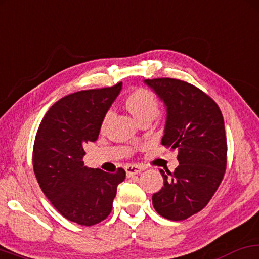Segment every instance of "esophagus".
<instances>
[{
	"label": "esophagus",
	"mask_w": 259,
	"mask_h": 259,
	"mask_svg": "<svg viewBox=\"0 0 259 259\" xmlns=\"http://www.w3.org/2000/svg\"><path fill=\"white\" fill-rule=\"evenodd\" d=\"M125 169H126L127 176H133V175H137V174H139V172H142V171H144L143 166L136 165V164H128V165H126Z\"/></svg>",
	"instance_id": "34e87169"
}]
</instances>
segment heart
<instances>
[{
  "label": "heart",
  "mask_w": 259,
  "mask_h": 259,
  "mask_svg": "<svg viewBox=\"0 0 259 259\" xmlns=\"http://www.w3.org/2000/svg\"><path fill=\"white\" fill-rule=\"evenodd\" d=\"M125 107L140 125L146 121H152L159 113L158 100L151 90L145 88L134 89L126 97ZM109 119L110 114H106L102 120V123H101V128H106V126L109 122Z\"/></svg>",
  "instance_id": "1"
}]
</instances>
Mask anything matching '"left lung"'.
Returning a JSON list of instances; mask_svg holds the SVG:
<instances>
[{
	"label": "left lung",
	"instance_id": "1",
	"mask_svg": "<svg viewBox=\"0 0 259 259\" xmlns=\"http://www.w3.org/2000/svg\"><path fill=\"white\" fill-rule=\"evenodd\" d=\"M166 107L162 145L177 150L180 165L160 170L164 187L152 195L154 209L180 221L203 209L223 181L227 142L221 110L190 83L175 78L145 79Z\"/></svg>",
	"mask_w": 259,
	"mask_h": 259
}]
</instances>
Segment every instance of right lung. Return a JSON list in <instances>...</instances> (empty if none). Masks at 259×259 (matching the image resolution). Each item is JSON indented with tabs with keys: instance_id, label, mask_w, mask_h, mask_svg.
Wrapping results in <instances>:
<instances>
[{
	"instance_id": "add662e5",
	"label": "right lung",
	"mask_w": 259,
	"mask_h": 259,
	"mask_svg": "<svg viewBox=\"0 0 259 259\" xmlns=\"http://www.w3.org/2000/svg\"><path fill=\"white\" fill-rule=\"evenodd\" d=\"M122 83L82 90L63 97L48 110L36 132L33 169L40 188L66 219L84 226L99 224L112 211L116 188L126 177L84 165L83 146L95 142L101 123Z\"/></svg>"
}]
</instances>
